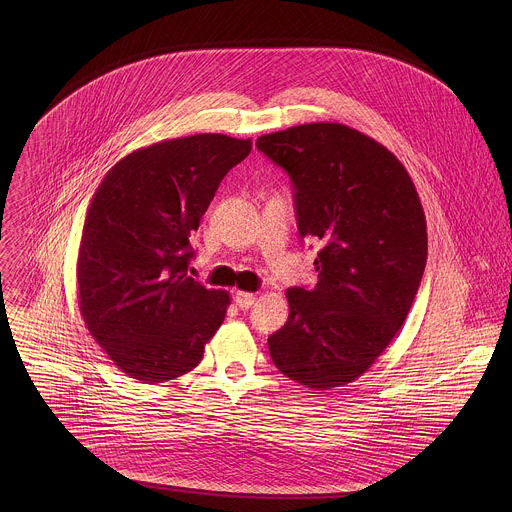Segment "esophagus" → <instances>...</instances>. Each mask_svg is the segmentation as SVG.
I'll return each instance as SVG.
<instances>
[{"label": "esophagus", "mask_w": 512, "mask_h": 512, "mask_svg": "<svg viewBox=\"0 0 512 512\" xmlns=\"http://www.w3.org/2000/svg\"><path fill=\"white\" fill-rule=\"evenodd\" d=\"M254 299H256V295L250 292H236L234 293V301H236V305L240 307V309H250L252 305H254Z\"/></svg>", "instance_id": "34e87169"}]
</instances>
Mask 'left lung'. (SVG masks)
I'll return each instance as SVG.
<instances>
[{
    "label": "left lung",
    "instance_id": "1",
    "mask_svg": "<svg viewBox=\"0 0 512 512\" xmlns=\"http://www.w3.org/2000/svg\"><path fill=\"white\" fill-rule=\"evenodd\" d=\"M256 147L293 183L301 238L321 242L313 290L286 292V325L268 337L274 365L313 390L353 382L400 331L420 288L426 217L386 147L335 122L260 136Z\"/></svg>",
    "mask_w": 512,
    "mask_h": 512
}]
</instances>
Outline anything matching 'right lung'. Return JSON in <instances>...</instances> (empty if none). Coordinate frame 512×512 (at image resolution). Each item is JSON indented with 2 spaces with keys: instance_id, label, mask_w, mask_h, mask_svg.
Listing matches in <instances>:
<instances>
[{
  "instance_id": "1",
  "label": "right lung",
  "mask_w": 512,
  "mask_h": 512,
  "mask_svg": "<svg viewBox=\"0 0 512 512\" xmlns=\"http://www.w3.org/2000/svg\"><path fill=\"white\" fill-rule=\"evenodd\" d=\"M252 140L197 134L122 157L86 211L76 262L78 307L122 372L173 380L201 363L230 303L189 276L199 228L222 177Z\"/></svg>"
}]
</instances>
